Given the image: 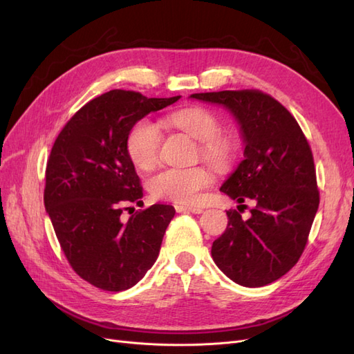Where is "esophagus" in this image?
<instances>
[{"label": "esophagus", "mask_w": 354, "mask_h": 354, "mask_svg": "<svg viewBox=\"0 0 354 354\" xmlns=\"http://www.w3.org/2000/svg\"><path fill=\"white\" fill-rule=\"evenodd\" d=\"M177 212H192V214H202V208H192V207H183V205H176Z\"/></svg>", "instance_id": "esophagus-1"}]
</instances>
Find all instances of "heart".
<instances>
[{
  "instance_id": "1",
  "label": "heart",
  "mask_w": 354,
  "mask_h": 354,
  "mask_svg": "<svg viewBox=\"0 0 354 354\" xmlns=\"http://www.w3.org/2000/svg\"><path fill=\"white\" fill-rule=\"evenodd\" d=\"M167 122L201 142L199 153L214 168H226L232 162L233 143L221 136V122L212 112L202 108L181 109L168 115ZM160 147L162 133L158 124L147 118L137 121L127 138V152L133 164L140 169L153 168L159 160ZM211 181V174L203 167L165 168L149 180V192L155 199L192 205Z\"/></svg>"
}]
</instances>
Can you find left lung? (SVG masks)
<instances>
[{"label": "left lung", "mask_w": 354, "mask_h": 354, "mask_svg": "<svg viewBox=\"0 0 354 354\" xmlns=\"http://www.w3.org/2000/svg\"><path fill=\"white\" fill-rule=\"evenodd\" d=\"M190 97L221 104L236 118L245 158L220 190L239 203L254 202L248 220L236 209L227 211V227L212 242V259L233 282L250 288L269 285L297 264L317 212L312 149L295 118L260 90Z\"/></svg>", "instance_id": "obj_1"}]
</instances>
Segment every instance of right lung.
I'll use <instances>...</instances> for the list:
<instances>
[{
    "mask_svg": "<svg viewBox=\"0 0 354 354\" xmlns=\"http://www.w3.org/2000/svg\"><path fill=\"white\" fill-rule=\"evenodd\" d=\"M178 99L111 90L84 104L51 147L46 209L75 273L103 291H125L142 279L176 214L174 207L155 203L121 217L127 203H143L128 134L143 116Z\"/></svg>",
    "mask_w": 354,
    "mask_h": 354,
    "instance_id": "right-lung-1",
    "label": "right lung"
}]
</instances>
